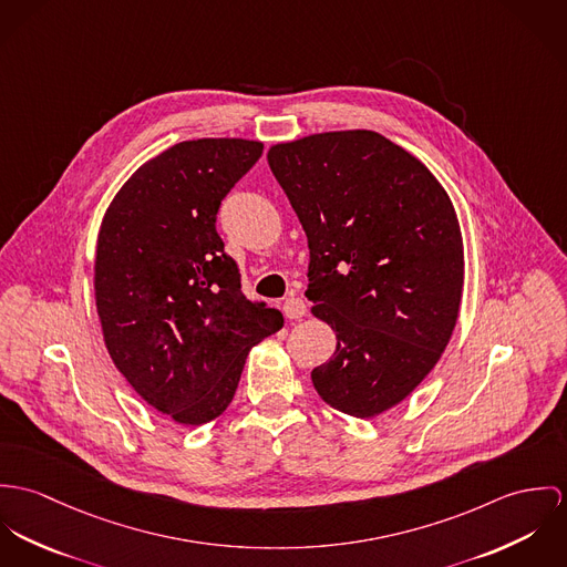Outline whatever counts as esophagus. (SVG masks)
I'll list each match as a JSON object with an SVG mask.
<instances>
[{
  "label": "esophagus",
  "mask_w": 567,
  "mask_h": 567,
  "mask_svg": "<svg viewBox=\"0 0 567 567\" xmlns=\"http://www.w3.org/2000/svg\"><path fill=\"white\" fill-rule=\"evenodd\" d=\"M282 309H285V315H287L289 319H300V317H305V315H307V305H305V300H302V298H293V296L285 300Z\"/></svg>",
  "instance_id": "34e87169"
}]
</instances>
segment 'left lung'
<instances>
[{
  "label": "left lung",
  "instance_id": "obj_1",
  "mask_svg": "<svg viewBox=\"0 0 567 567\" xmlns=\"http://www.w3.org/2000/svg\"><path fill=\"white\" fill-rule=\"evenodd\" d=\"M267 163L309 239L311 313L337 334L315 389L346 415H380L429 377L456 326L454 206L422 161L372 130L278 143Z\"/></svg>",
  "mask_w": 567,
  "mask_h": 567
}]
</instances>
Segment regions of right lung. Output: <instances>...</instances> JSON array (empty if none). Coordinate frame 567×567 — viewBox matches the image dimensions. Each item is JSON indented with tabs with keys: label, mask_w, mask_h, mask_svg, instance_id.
Listing matches in <instances>:
<instances>
[{
	"label": "right lung",
	"mask_w": 567,
	"mask_h": 567,
	"mask_svg": "<svg viewBox=\"0 0 567 567\" xmlns=\"http://www.w3.org/2000/svg\"><path fill=\"white\" fill-rule=\"evenodd\" d=\"M262 154L260 141H183L141 165L100 226L95 305L132 389L185 426L219 417L248 352L285 317L241 291L217 210Z\"/></svg>",
	"instance_id": "1"
}]
</instances>
